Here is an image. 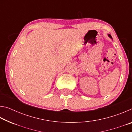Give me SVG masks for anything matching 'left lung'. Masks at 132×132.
Masks as SVG:
<instances>
[{
  "label": "left lung",
  "mask_w": 132,
  "mask_h": 132,
  "mask_svg": "<svg viewBox=\"0 0 132 132\" xmlns=\"http://www.w3.org/2000/svg\"><path fill=\"white\" fill-rule=\"evenodd\" d=\"M108 37H109V38H111V39H112V37H111V35H110V34H108Z\"/></svg>",
  "instance_id": "obj_1"
}]
</instances>
